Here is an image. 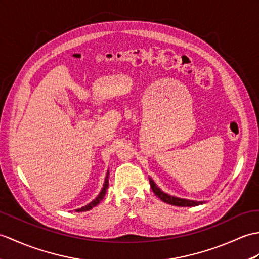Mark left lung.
<instances>
[{"label": "left lung", "instance_id": "obj_1", "mask_svg": "<svg viewBox=\"0 0 259 259\" xmlns=\"http://www.w3.org/2000/svg\"><path fill=\"white\" fill-rule=\"evenodd\" d=\"M150 181V186H151V189L153 191V193L157 195L161 201H163L167 204H171V205H176V206H196V205H200V204H203V201H191V200H186V198H180V197H176V196H172L164 193L163 191H161L157 184L153 182V180L150 178L149 179Z\"/></svg>", "mask_w": 259, "mask_h": 259}]
</instances>
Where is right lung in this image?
I'll return each instance as SVG.
<instances>
[{"label":"right lung","instance_id":"right-lung-1","mask_svg":"<svg viewBox=\"0 0 259 259\" xmlns=\"http://www.w3.org/2000/svg\"><path fill=\"white\" fill-rule=\"evenodd\" d=\"M108 178H109V171L107 172V176H106V179H105V183H104V186H102V189L100 191L99 195L96 197L95 200H93L92 202H90L89 204H87V205L82 206V207L78 208V209H75V212H86V211H89V209H92L93 207H95L96 205H98V204L100 203V201H102V198L105 197L107 189H108V185H109V180H108Z\"/></svg>","mask_w":259,"mask_h":259}]
</instances>
